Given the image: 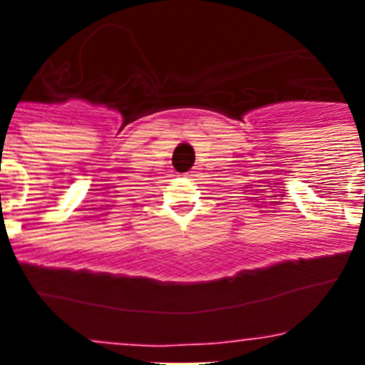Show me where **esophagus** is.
<instances>
[{"label":"esophagus","instance_id":"1","mask_svg":"<svg viewBox=\"0 0 365 365\" xmlns=\"http://www.w3.org/2000/svg\"><path fill=\"white\" fill-rule=\"evenodd\" d=\"M197 169H200V168H194L192 171H189V173H187V176H189V178H196V176L200 175V171H197Z\"/></svg>","mask_w":365,"mask_h":365}]
</instances>
